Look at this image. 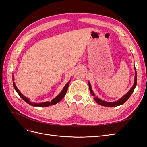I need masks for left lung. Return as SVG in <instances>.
Instances as JSON below:
<instances>
[{
    "label": "left lung",
    "instance_id": "left-lung-1",
    "mask_svg": "<svg viewBox=\"0 0 147 147\" xmlns=\"http://www.w3.org/2000/svg\"><path fill=\"white\" fill-rule=\"evenodd\" d=\"M134 69H135V78H134V84H133L132 87L130 89V90L126 94H124L121 98H120L119 99H118V100L115 101V102H107V101H104L103 100H101L100 99L98 98L97 96H96L95 94L93 92L92 88H91V85L90 82L88 81V84H89V89L90 90V92L92 96H94V100L97 102V104L100 105H103V106H105V107H117L120 105H122L129 99L130 96H131L132 93L134 91V89L136 86L137 84V72L136 70V67L134 66Z\"/></svg>",
    "mask_w": 147,
    "mask_h": 147
}]
</instances>
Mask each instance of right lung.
Returning <instances> with one entry per match:
<instances>
[{"instance_id":"right-lung-1","label":"right lung","mask_w":147,"mask_h":147,"mask_svg":"<svg viewBox=\"0 0 147 147\" xmlns=\"http://www.w3.org/2000/svg\"><path fill=\"white\" fill-rule=\"evenodd\" d=\"M13 80L14 81V75L13 74ZM70 82V80H69V82L67 83L65 86L64 87V88L63 89V90L61 91V92L59 94L57 95L55 98L53 99V100H51V102H42V103H34V102H32L29 100V99L28 98V97H26V96H24L22 93L19 91L18 89L16 87L15 83L13 82V86H14L15 90H16V91L17 92L18 94V95L21 97L23 100H24L26 103H28V104L34 106V107H48L50 105H55L57 103H58L59 101H61L62 99L64 98V97L65 96L66 94V92L67 91V89L69 85V83Z\"/></svg>"}]
</instances>
